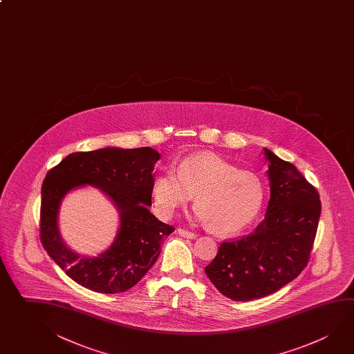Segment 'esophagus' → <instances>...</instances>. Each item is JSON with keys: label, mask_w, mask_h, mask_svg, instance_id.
Segmentation results:
<instances>
[{"label": "esophagus", "mask_w": 354, "mask_h": 354, "mask_svg": "<svg viewBox=\"0 0 354 354\" xmlns=\"http://www.w3.org/2000/svg\"><path fill=\"white\" fill-rule=\"evenodd\" d=\"M178 234L180 236H183V237H186V239H196V234H194L192 231H187L185 229H178Z\"/></svg>", "instance_id": "obj_1"}]
</instances>
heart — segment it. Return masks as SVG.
Instances as JSON below:
<instances>
[{
	"instance_id": "obj_1",
	"label": "heart",
	"mask_w": 354,
	"mask_h": 354,
	"mask_svg": "<svg viewBox=\"0 0 354 354\" xmlns=\"http://www.w3.org/2000/svg\"><path fill=\"white\" fill-rule=\"evenodd\" d=\"M195 196L196 217L217 235H236L260 215L266 190L259 175L210 154L186 156L176 171L164 170L153 183V203L162 217L174 215Z\"/></svg>"
}]
</instances>
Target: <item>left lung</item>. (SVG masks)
Returning a JSON list of instances; mask_svg holds the SVG:
<instances>
[{"instance_id": "left-lung-1", "label": "left lung", "mask_w": 354, "mask_h": 354, "mask_svg": "<svg viewBox=\"0 0 354 354\" xmlns=\"http://www.w3.org/2000/svg\"><path fill=\"white\" fill-rule=\"evenodd\" d=\"M271 198L252 234L220 243L205 267L211 282L234 301H251L279 291L310 261L321 216L316 187L291 162L265 149Z\"/></svg>"}]
</instances>
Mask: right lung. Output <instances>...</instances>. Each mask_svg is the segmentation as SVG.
I'll use <instances>...</instances> for the list:
<instances>
[{"label": "right lung", "instance_id": "obj_1", "mask_svg": "<svg viewBox=\"0 0 354 354\" xmlns=\"http://www.w3.org/2000/svg\"><path fill=\"white\" fill-rule=\"evenodd\" d=\"M159 158L149 147L78 151L66 156L46 175L41 192V242L50 259L78 285L100 293L128 291L156 263L162 239L175 230L148 210L154 183L151 173ZM86 183L106 192L121 217L113 246L97 258L80 257L69 250L56 223L65 194Z\"/></svg>", "mask_w": 354, "mask_h": 354}]
</instances>
